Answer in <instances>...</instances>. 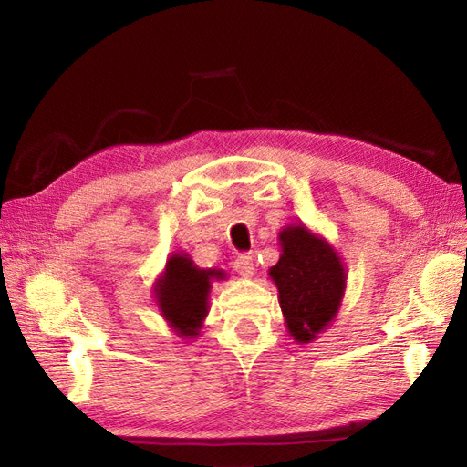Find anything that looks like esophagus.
<instances>
[{
  "mask_svg": "<svg viewBox=\"0 0 467 467\" xmlns=\"http://www.w3.org/2000/svg\"><path fill=\"white\" fill-rule=\"evenodd\" d=\"M234 268L239 275L244 277H251L254 274V263H253V256L251 254H241L235 258Z\"/></svg>",
  "mask_w": 467,
  "mask_h": 467,
  "instance_id": "1",
  "label": "esophagus"
}]
</instances>
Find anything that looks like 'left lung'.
<instances>
[{"label":"left lung","mask_w":467,"mask_h":467,"mask_svg":"<svg viewBox=\"0 0 467 467\" xmlns=\"http://www.w3.org/2000/svg\"><path fill=\"white\" fill-rule=\"evenodd\" d=\"M277 265L268 275L277 287L285 326L296 343H312L337 318L347 289V270L329 241L305 223L279 232Z\"/></svg>","instance_id":"obj_1"}]
</instances>
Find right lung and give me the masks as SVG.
Here are the masks:
<instances>
[{
	"mask_svg": "<svg viewBox=\"0 0 467 467\" xmlns=\"http://www.w3.org/2000/svg\"><path fill=\"white\" fill-rule=\"evenodd\" d=\"M226 279L218 268H199L188 253H172L153 285L155 303L162 318L182 339L199 337L209 314L213 282Z\"/></svg>",
	"mask_w": 467,
	"mask_h": 467,
	"instance_id": "1",
	"label": "right lung"
}]
</instances>
